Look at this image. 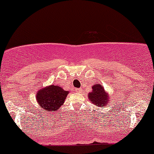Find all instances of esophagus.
Masks as SVG:
<instances>
[{"instance_id":"34e87169","label":"esophagus","mask_w":154,"mask_h":154,"mask_svg":"<svg viewBox=\"0 0 154 154\" xmlns=\"http://www.w3.org/2000/svg\"><path fill=\"white\" fill-rule=\"evenodd\" d=\"M74 90L76 91V92H82V89H80V88H75Z\"/></svg>"}]
</instances>
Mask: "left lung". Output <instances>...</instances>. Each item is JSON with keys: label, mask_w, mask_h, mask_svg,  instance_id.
Instances as JSON below:
<instances>
[{"label": "left lung", "mask_w": 154, "mask_h": 154, "mask_svg": "<svg viewBox=\"0 0 154 154\" xmlns=\"http://www.w3.org/2000/svg\"><path fill=\"white\" fill-rule=\"evenodd\" d=\"M89 99L91 100V103L97 105L100 108H104L110 103L108 94L105 92L104 88L100 84H94L92 86V91L89 93Z\"/></svg>", "instance_id": "left-lung-1"}]
</instances>
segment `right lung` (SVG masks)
Instances as JSON below:
<instances>
[{"instance_id": "add662e5", "label": "right lung", "mask_w": 154, "mask_h": 154, "mask_svg": "<svg viewBox=\"0 0 154 154\" xmlns=\"http://www.w3.org/2000/svg\"><path fill=\"white\" fill-rule=\"evenodd\" d=\"M68 91L63 90L58 86L51 85L38 91L36 100L42 109L49 111H57L63 105Z\"/></svg>"}]
</instances>
